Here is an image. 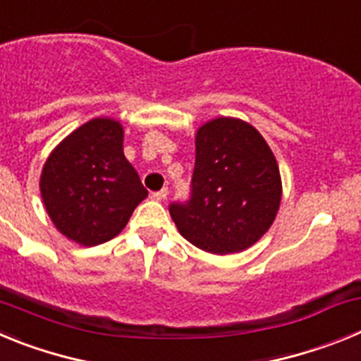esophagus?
<instances>
[{
	"label": "esophagus",
	"mask_w": 361,
	"mask_h": 361,
	"mask_svg": "<svg viewBox=\"0 0 361 361\" xmlns=\"http://www.w3.org/2000/svg\"><path fill=\"white\" fill-rule=\"evenodd\" d=\"M166 195H168V190L164 188V190H161V191H153L152 199L153 200H164Z\"/></svg>",
	"instance_id": "obj_1"
}]
</instances>
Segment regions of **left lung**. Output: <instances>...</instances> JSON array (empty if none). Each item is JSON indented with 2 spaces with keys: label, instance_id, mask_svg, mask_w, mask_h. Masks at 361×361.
<instances>
[{
  "label": "left lung",
  "instance_id": "8db88e82",
  "mask_svg": "<svg viewBox=\"0 0 361 361\" xmlns=\"http://www.w3.org/2000/svg\"><path fill=\"white\" fill-rule=\"evenodd\" d=\"M282 200L276 159L245 121L216 117L195 135L188 202L170 204L178 233L213 255L238 253L271 228Z\"/></svg>",
  "mask_w": 361,
  "mask_h": 361
}]
</instances>
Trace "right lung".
Wrapping results in <instances>:
<instances>
[{"label":"right lung","instance_id":"1","mask_svg":"<svg viewBox=\"0 0 361 361\" xmlns=\"http://www.w3.org/2000/svg\"><path fill=\"white\" fill-rule=\"evenodd\" d=\"M119 121L97 117L54 148L39 190L50 220L70 240L97 245L117 237L146 199L135 168L123 152Z\"/></svg>","mask_w":361,"mask_h":361}]
</instances>
